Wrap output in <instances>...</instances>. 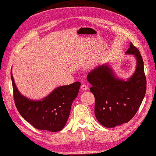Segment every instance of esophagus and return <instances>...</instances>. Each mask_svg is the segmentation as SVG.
<instances>
[{"label":"esophagus","instance_id":"obj_1","mask_svg":"<svg viewBox=\"0 0 156 156\" xmlns=\"http://www.w3.org/2000/svg\"><path fill=\"white\" fill-rule=\"evenodd\" d=\"M81 89H82V90H87V89H88V87L86 84H82L81 85Z\"/></svg>","mask_w":156,"mask_h":156}]
</instances>
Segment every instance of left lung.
Returning <instances> with one entry per match:
<instances>
[{
  "label": "left lung",
  "instance_id": "left-lung-1",
  "mask_svg": "<svg viewBox=\"0 0 156 156\" xmlns=\"http://www.w3.org/2000/svg\"><path fill=\"white\" fill-rule=\"evenodd\" d=\"M126 54L136 58V68L126 80L116 76L108 63L96 67L87 76L95 97V115L106 128H114L135 115L144 98L147 80L141 53L131 42Z\"/></svg>",
  "mask_w": 156,
  "mask_h": 156
}]
</instances>
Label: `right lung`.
Instances as JSON below:
<instances>
[{"instance_id": "obj_1", "label": "right lung", "mask_w": 156, "mask_h": 156, "mask_svg": "<svg viewBox=\"0 0 156 156\" xmlns=\"http://www.w3.org/2000/svg\"><path fill=\"white\" fill-rule=\"evenodd\" d=\"M11 78L15 106L20 115L37 129L61 131L67 122L72 104L78 95L80 83L57 87L43 99L32 100L20 93L12 70Z\"/></svg>"}]
</instances>
